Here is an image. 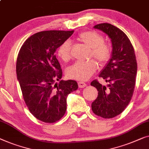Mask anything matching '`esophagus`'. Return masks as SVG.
Masks as SVG:
<instances>
[{
    "label": "esophagus",
    "instance_id": "esophagus-1",
    "mask_svg": "<svg viewBox=\"0 0 149 149\" xmlns=\"http://www.w3.org/2000/svg\"><path fill=\"white\" fill-rule=\"evenodd\" d=\"M78 86L79 88H84L86 86V84L84 82H82V81H79L78 82Z\"/></svg>",
    "mask_w": 149,
    "mask_h": 149
}]
</instances>
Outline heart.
Returning a JSON list of instances; mask_svg holds the SVG:
<instances>
[{"instance_id": "heart-1", "label": "heart", "mask_w": 149, "mask_h": 149, "mask_svg": "<svg viewBox=\"0 0 149 149\" xmlns=\"http://www.w3.org/2000/svg\"><path fill=\"white\" fill-rule=\"evenodd\" d=\"M77 39L87 47L92 49L94 56L100 65H104L110 60L111 49L108 44L104 42V38L95 31H86L79 33ZM57 55L63 61L70 60L71 46L68 41L63 42L57 49ZM97 68V64L94 60L86 63H75L67 70V75L72 79L86 81L91 77Z\"/></svg>"}]
</instances>
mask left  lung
Listing matches in <instances>:
<instances>
[{
  "label": "left lung",
  "instance_id": "obj_1",
  "mask_svg": "<svg viewBox=\"0 0 149 149\" xmlns=\"http://www.w3.org/2000/svg\"><path fill=\"white\" fill-rule=\"evenodd\" d=\"M94 28L108 36L112 52L110 60L99 74L109 83L107 87L97 80L91 84L98 92L92 103V110L96 116L109 119L120 114L130 102L137 74L136 58L130 40L120 29L107 23L96 25Z\"/></svg>",
  "mask_w": 149,
  "mask_h": 149
}]
</instances>
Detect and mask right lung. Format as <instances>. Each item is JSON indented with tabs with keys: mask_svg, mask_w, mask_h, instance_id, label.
I'll return each mask as SVG.
<instances>
[{
	"mask_svg": "<svg viewBox=\"0 0 149 149\" xmlns=\"http://www.w3.org/2000/svg\"><path fill=\"white\" fill-rule=\"evenodd\" d=\"M74 31L40 32L25 41L16 63L17 77L26 105L36 118L54 123L65 113L67 97L78 88L76 81L63 80L55 53ZM58 81V83H55Z\"/></svg>",
	"mask_w": 149,
	"mask_h": 149,
	"instance_id": "obj_1",
	"label": "right lung"
}]
</instances>
